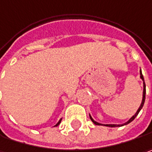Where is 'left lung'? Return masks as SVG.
<instances>
[{
	"instance_id": "1",
	"label": "left lung",
	"mask_w": 152,
	"mask_h": 152,
	"mask_svg": "<svg viewBox=\"0 0 152 152\" xmlns=\"http://www.w3.org/2000/svg\"><path fill=\"white\" fill-rule=\"evenodd\" d=\"M140 78H141L142 80H143V83H144V91H143V99H142V102L141 104H140V108L138 109L137 110V112L135 113V115H133L130 119H129L128 122H126V123H124V124H122V125H115V124H106V125H104V126H107V127H111V128H113V127H121V126H123V125H126V124H129V122H131L134 118H135L137 115L139 114V112L140 111V110L142 109V107H143V105H144V103H145V80H144V77H143V75H142V72L141 70H140ZM90 116V119L92 120V122H94L95 125H102V124H100V123H99V122H95L93 118H92V116L91 115H89Z\"/></svg>"
}]
</instances>
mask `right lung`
Wrapping results in <instances>:
<instances>
[{"instance_id": "right-lung-1", "label": "right lung", "mask_w": 152, "mask_h": 152, "mask_svg": "<svg viewBox=\"0 0 152 152\" xmlns=\"http://www.w3.org/2000/svg\"><path fill=\"white\" fill-rule=\"evenodd\" d=\"M61 120H62V119H60V120H59V121H58V123H57L56 125H55V126H58V125H59V123H60V122H61Z\"/></svg>"}]
</instances>
